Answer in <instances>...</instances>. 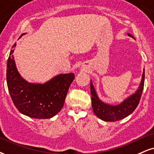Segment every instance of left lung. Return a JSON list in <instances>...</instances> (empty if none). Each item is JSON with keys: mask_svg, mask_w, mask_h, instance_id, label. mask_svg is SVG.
<instances>
[{"mask_svg": "<svg viewBox=\"0 0 154 154\" xmlns=\"http://www.w3.org/2000/svg\"><path fill=\"white\" fill-rule=\"evenodd\" d=\"M128 35V36L134 38L129 33ZM144 78H145V71L143 70L141 83L137 91L118 106L108 105L100 101L96 95L92 83L91 82V105L93 111L96 116L105 121H117L130 115L136 109L139 103L144 86Z\"/></svg>", "mask_w": 154, "mask_h": 154, "instance_id": "left-lung-1", "label": "left lung"}]
</instances>
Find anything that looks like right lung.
Instances as JSON below:
<instances>
[{"label":"right lung","mask_w":154,"mask_h":154,"mask_svg":"<svg viewBox=\"0 0 154 154\" xmlns=\"http://www.w3.org/2000/svg\"><path fill=\"white\" fill-rule=\"evenodd\" d=\"M15 43L13 47L16 46ZM11 51L7 63L6 80L9 94L20 113L33 119H51L63 106L73 73L59 74L43 84L28 83L17 71Z\"/></svg>","instance_id":"right-lung-1"}]
</instances>
